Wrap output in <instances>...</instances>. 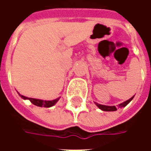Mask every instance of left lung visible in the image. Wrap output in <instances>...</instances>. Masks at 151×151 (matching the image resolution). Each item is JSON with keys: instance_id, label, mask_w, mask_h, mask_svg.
Returning a JSON list of instances; mask_svg holds the SVG:
<instances>
[{"instance_id": "1", "label": "left lung", "mask_w": 151, "mask_h": 151, "mask_svg": "<svg viewBox=\"0 0 151 151\" xmlns=\"http://www.w3.org/2000/svg\"><path fill=\"white\" fill-rule=\"evenodd\" d=\"M134 96H133L132 98H130L129 99H128L127 101L124 102L122 104H119V108H124V107H125L129 103L132 99H133ZM95 104L97 105V107H98L99 109H101L103 111H116L117 110V108H116V106H106V105H101L99 104H97V103H95Z\"/></svg>"}]
</instances>
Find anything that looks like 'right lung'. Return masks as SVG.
Wrapping results in <instances>:
<instances>
[{"label": "right lung", "instance_id": "obj_1", "mask_svg": "<svg viewBox=\"0 0 151 151\" xmlns=\"http://www.w3.org/2000/svg\"><path fill=\"white\" fill-rule=\"evenodd\" d=\"M19 95H20L23 99H29V100H30L33 104L35 105V106H38V107H43V108H50V107H52L53 105H55L56 102L58 101L60 99L58 98L56 99H54V100H41V99H37L28 98V97L21 95L20 94H19Z\"/></svg>", "mask_w": 151, "mask_h": 151}]
</instances>
